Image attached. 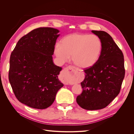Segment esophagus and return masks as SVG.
Wrapping results in <instances>:
<instances>
[{"label":"esophagus","mask_w":134,"mask_h":134,"mask_svg":"<svg viewBox=\"0 0 134 134\" xmlns=\"http://www.w3.org/2000/svg\"><path fill=\"white\" fill-rule=\"evenodd\" d=\"M76 71V69L72 66H69L64 69L62 76L65 84H69L72 83L75 78V74Z\"/></svg>","instance_id":"obj_1"}]
</instances>
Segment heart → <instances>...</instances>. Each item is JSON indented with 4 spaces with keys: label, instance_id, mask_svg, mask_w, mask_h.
I'll use <instances>...</instances> for the list:
<instances>
[{
    "label": "heart",
    "instance_id": "heart-1",
    "mask_svg": "<svg viewBox=\"0 0 134 134\" xmlns=\"http://www.w3.org/2000/svg\"><path fill=\"white\" fill-rule=\"evenodd\" d=\"M102 47L98 36L75 33L63 37L60 44L55 46L54 52L60 62H66L71 55L72 62L76 66L88 69L94 66L99 60Z\"/></svg>",
    "mask_w": 134,
    "mask_h": 134
}]
</instances>
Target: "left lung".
Returning <instances> with one entry per match:
<instances>
[{
	"label": "left lung",
	"mask_w": 134,
	"mask_h": 134,
	"mask_svg": "<svg viewBox=\"0 0 134 134\" xmlns=\"http://www.w3.org/2000/svg\"><path fill=\"white\" fill-rule=\"evenodd\" d=\"M92 32L100 38L102 51L94 65L84 70L83 92L76 102L85 109L97 110L107 107L118 96L125 70L122 52L111 36L102 31Z\"/></svg>",
	"instance_id": "8db88e82"
}]
</instances>
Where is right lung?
Instances as JSON below:
<instances>
[{
    "label": "right lung",
    "instance_id": "1",
    "mask_svg": "<svg viewBox=\"0 0 134 134\" xmlns=\"http://www.w3.org/2000/svg\"><path fill=\"white\" fill-rule=\"evenodd\" d=\"M59 31L50 27L32 30L20 39L12 51L9 80L16 98L31 108L45 109L64 86L58 75L62 68L52 60Z\"/></svg>",
    "mask_w": 134,
    "mask_h": 134
}]
</instances>
